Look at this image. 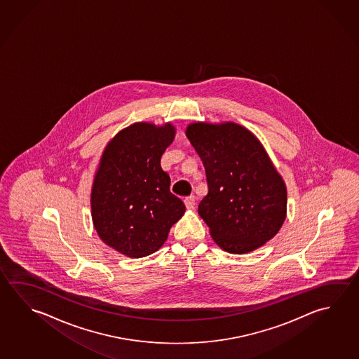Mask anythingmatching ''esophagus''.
Instances as JSON below:
<instances>
[{
	"mask_svg": "<svg viewBox=\"0 0 359 359\" xmlns=\"http://www.w3.org/2000/svg\"><path fill=\"white\" fill-rule=\"evenodd\" d=\"M184 205H186V208H187L189 210L195 209V196H189V197H186V198H184Z\"/></svg>",
	"mask_w": 359,
	"mask_h": 359,
	"instance_id": "obj_1",
	"label": "esophagus"
}]
</instances>
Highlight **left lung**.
Instances as JSON below:
<instances>
[{
	"label": "left lung",
	"mask_w": 359,
	"mask_h": 359,
	"mask_svg": "<svg viewBox=\"0 0 359 359\" xmlns=\"http://www.w3.org/2000/svg\"><path fill=\"white\" fill-rule=\"evenodd\" d=\"M186 135L206 170L198 215L216 244L245 255L271 241L286 219L287 189L261 142L231 121L192 123Z\"/></svg>",
	"instance_id": "obj_1"
}]
</instances>
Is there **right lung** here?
<instances>
[{
  "instance_id": "1",
  "label": "right lung",
  "mask_w": 359,
  "mask_h": 359,
  "mask_svg": "<svg viewBox=\"0 0 359 359\" xmlns=\"http://www.w3.org/2000/svg\"><path fill=\"white\" fill-rule=\"evenodd\" d=\"M175 134L170 123H135L118 131L101 156L92 186V222L101 241L126 257L156 252L186 211L161 167Z\"/></svg>"
}]
</instances>
